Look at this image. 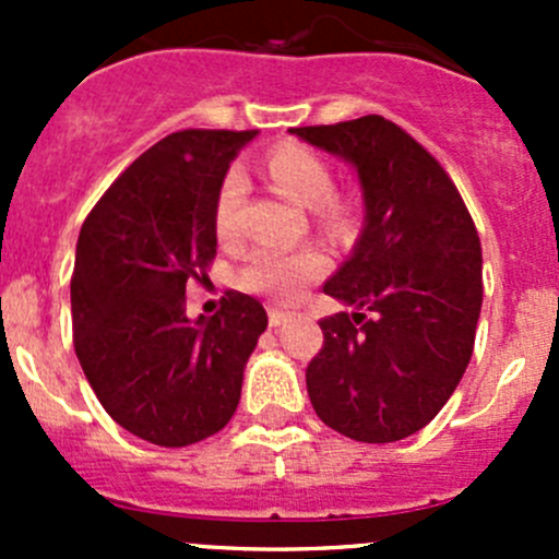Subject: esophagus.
<instances>
[{"mask_svg":"<svg viewBox=\"0 0 559 559\" xmlns=\"http://www.w3.org/2000/svg\"><path fill=\"white\" fill-rule=\"evenodd\" d=\"M292 319V313L278 311V308H270V326H281Z\"/></svg>","mask_w":559,"mask_h":559,"instance_id":"34e87169","label":"esophagus"}]
</instances>
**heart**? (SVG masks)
<instances>
[{"label": "heart", "instance_id": "b5f03b06", "mask_svg": "<svg viewBox=\"0 0 559 559\" xmlns=\"http://www.w3.org/2000/svg\"><path fill=\"white\" fill-rule=\"evenodd\" d=\"M267 175L281 194L302 207H311L326 227L346 224V202L332 197V173L313 151L300 145H281L267 156ZM246 197V175L235 167L224 175L213 207V224L222 240L238 229V213ZM326 273L324 253L316 248H262L243 270V284L251 292L267 295L278 302H292L308 284Z\"/></svg>", "mask_w": 559, "mask_h": 559}]
</instances>
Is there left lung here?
Masks as SVG:
<instances>
[{
	"label": "left lung",
	"instance_id": "left-lung-1",
	"mask_svg": "<svg viewBox=\"0 0 559 559\" xmlns=\"http://www.w3.org/2000/svg\"><path fill=\"white\" fill-rule=\"evenodd\" d=\"M289 132L348 162L365 205L352 257L324 284L354 311L319 321L308 397L341 436L403 441L436 419L471 362L484 297L476 224L436 156L384 116Z\"/></svg>",
	"mask_w": 559,
	"mask_h": 559
}]
</instances>
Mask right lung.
<instances>
[{"mask_svg": "<svg viewBox=\"0 0 559 559\" xmlns=\"http://www.w3.org/2000/svg\"><path fill=\"white\" fill-rule=\"evenodd\" d=\"M251 132L183 129L134 159L81 227L72 273L75 354L103 408L156 447L205 441L233 419L267 326L262 302L227 292L186 316V281L216 257L218 186Z\"/></svg>", "mask_w": 559, "mask_h": 559, "instance_id": "1", "label": "right lung"}]
</instances>
